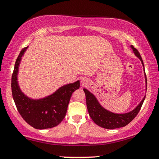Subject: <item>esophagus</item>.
Returning a JSON list of instances; mask_svg holds the SVG:
<instances>
[{"label":"esophagus","mask_w":159,"mask_h":159,"mask_svg":"<svg viewBox=\"0 0 159 159\" xmlns=\"http://www.w3.org/2000/svg\"><path fill=\"white\" fill-rule=\"evenodd\" d=\"M82 82H83V84H84V83H85V82H86V79H85V78H83V79H82Z\"/></svg>","instance_id":"obj_1"}]
</instances>
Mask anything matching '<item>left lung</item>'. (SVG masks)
Masks as SVG:
<instances>
[{
	"mask_svg": "<svg viewBox=\"0 0 159 159\" xmlns=\"http://www.w3.org/2000/svg\"><path fill=\"white\" fill-rule=\"evenodd\" d=\"M131 47L133 49V52L135 54V55L140 60L143 66V60L140 57L139 52L133 45ZM145 78L146 83H147L146 74ZM84 91L86 96V102H87V110H88L91 119L98 126L107 129H117V128L125 126L130 122H132L140 111L144 99H145V96H144L143 100L140 102L139 105L131 112L121 114H114V113H111L110 111L105 110L104 107H102L99 105V103L98 102L96 97L90 92H89L86 89H84Z\"/></svg>",
	"mask_w": 159,
	"mask_h": 159,
	"instance_id": "8db88e82",
	"label": "left lung"
}]
</instances>
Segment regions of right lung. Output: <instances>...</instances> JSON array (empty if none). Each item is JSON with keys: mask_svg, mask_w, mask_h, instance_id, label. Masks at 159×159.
Segmentation results:
<instances>
[{"mask_svg": "<svg viewBox=\"0 0 159 159\" xmlns=\"http://www.w3.org/2000/svg\"><path fill=\"white\" fill-rule=\"evenodd\" d=\"M27 48L25 47L20 52L12 75L11 87L16 106L21 117L32 127L36 129L55 127L64 119L72 93L79 88L80 82L63 86L54 93L41 99L34 100L27 97L20 90L17 81L20 61Z\"/></svg>", "mask_w": 159, "mask_h": 159, "instance_id": "obj_1", "label": "right lung"}]
</instances>
